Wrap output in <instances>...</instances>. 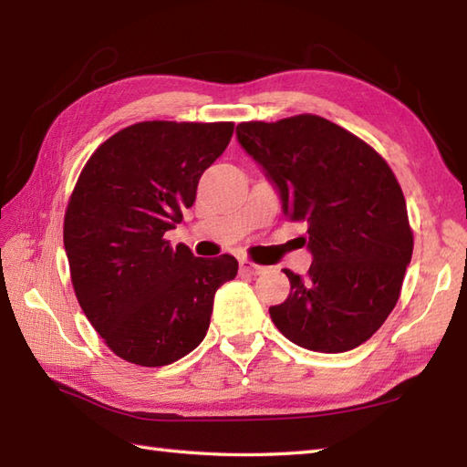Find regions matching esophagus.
<instances>
[{"label":"esophagus","mask_w":467,"mask_h":467,"mask_svg":"<svg viewBox=\"0 0 467 467\" xmlns=\"http://www.w3.org/2000/svg\"><path fill=\"white\" fill-rule=\"evenodd\" d=\"M265 269L263 266H259V265H254V263H251V261H241V273L243 275H249V276H256V275H261Z\"/></svg>","instance_id":"34e87169"}]
</instances>
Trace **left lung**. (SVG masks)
Here are the masks:
<instances>
[{"label": "left lung", "instance_id": "obj_1", "mask_svg": "<svg viewBox=\"0 0 467 467\" xmlns=\"http://www.w3.org/2000/svg\"><path fill=\"white\" fill-rule=\"evenodd\" d=\"M236 136L281 192L283 213L306 224L313 265L285 269L286 301L269 309L286 339L343 353L379 329L401 295L413 231L385 158L321 116L241 122Z\"/></svg>", "mask_w": 467, "mask_h": 467}]
</instances>
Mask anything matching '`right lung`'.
I'll return each instance as SVG.
<instances>
[{
  "label": "right lung",
  "instance_id": "obj_1",
  "mask_svg": "<svg viewBox=\"0 0 467 467\" xmlns=\"http://www.w3.org/2000/svg\"><path fill=\"white\" fill-rule=\"evenodd\" d=\"M233 122H138L88 158L67 201L64 246L74 293L120 359L171 365L196 349L214 293L239 271L231 254L194 256L166 231L196 201Z\"/></svg>",
  "mask_w": 467,
  "mask_h": 467
}]
</instances>
